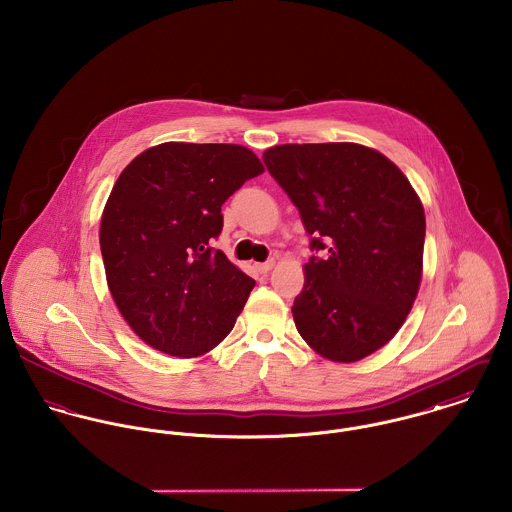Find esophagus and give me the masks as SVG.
Listing matches in <instances>:
<instances>
[{
	"label": "esophagus",
	"mask_w": 512,
	"mask_h": 512,
	"mask_svg": "<svg viewBox=\"0 0 512 512\" xmlns=\"http://www.w3.org/2000/svg\"><path fill=\"white\" fill-rule=\"evenodd\" d=\"M272 268H274V260H268V262H264V264H258V266H256V270H258L260 274H268Z\"/></svg>",
	"instance_id": "esophagus-1"
}]
</instances>
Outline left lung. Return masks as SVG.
<instances>
[{
    "instance_id": "1",
    "label": "left lung",
    "mask_w": 512,
    "mask_h": 512,
    "mask_svg": "<svg viewBox=\"0 0 512 512\" xmlns=\"http://www.w3.org/2000/svg\"><path fill=\"white\" fill-rule=\"evenodd\" d=\"M264 165L297 207L311 250L293 301L305 343L335 363L361 361L406 321L422 280L424 207L406 175L359 144H284Z\"/></svg>"
}]
</instances>
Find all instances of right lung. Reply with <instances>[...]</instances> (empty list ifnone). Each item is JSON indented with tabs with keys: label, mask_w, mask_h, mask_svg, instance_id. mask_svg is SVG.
<instances>
[{
	"label": "right lung",
	"mask_w": 512,
	"mask_h": 512,
	"mask_svg": "<svg viewBox=\"0 0 512 512\" xmlns=\"http://www.w3.org/2000/svg\"><path fill=\"white\" fill-rule=\"evenodd\" d=\"M262 171L246 147L167 142L118 177L100 250L122 317L149 347L191 359L232 331L256 282L211 244L224 201Z\"/></svg>",
	"instance_id": "obj_1"
}]
</instances>
